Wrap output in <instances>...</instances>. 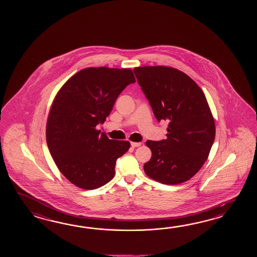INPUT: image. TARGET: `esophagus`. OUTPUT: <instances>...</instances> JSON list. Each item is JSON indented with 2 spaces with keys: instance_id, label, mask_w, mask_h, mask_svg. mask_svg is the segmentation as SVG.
I'll use <instances>...</instances> for the list:
<instances>
[{
  "instance_id": "1",
  "label": "esophagus",
  "mask_w": 257,
  "mask_h": 257,
  "mask_svg": "<svg viewBox=\"0 0 257 257\" xmlns=\"http://www.w3.org/2000/svg\"><path fill=\"white\" fill-rule=\"evenodd\" d=\"M131 144L132 148L140 147L142 145L141 142H131Z\"/></svg>"
}]
</instances>
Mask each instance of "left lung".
<instances>
[{"mask_svg": "<svg viewBox=\"0 0 257 257\" xmlns=\"http://www.w3.org/2000/svg\"><path fill=\"white\" fill-rule=\"evenodd\" d=\"M134 73L157 120H169L166 140L146 142L152 158L144 172L164 185L186 182L201 169L215 139L206 96L190 77L172 67H137Z\"/></svg>", "mask_w": 257, "mask_h": 257, "instance_id": "1", "label": "left lung"}]
</instances>
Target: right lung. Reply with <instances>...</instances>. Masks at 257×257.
<instances>
[{
    "label": "right lung",
    "instance_id": "obj_1",
    "mask_svg": "<svg viewBox=\"0 0 257 257\" xmlns=\"http://www.w3.org/2000/svg\"><path fill=\"white\" fill-rule=\"evenodd\" d=\"M135 82L131 69L86 68L56 94L47 121V143L57 167L71 184L90 190L114 177L115 162L131 143L110 140L96 126L109 115L121 92Z\"/></svg>",
    "mask_w": 257,
    "mask_h": 257
}]
</instances>
